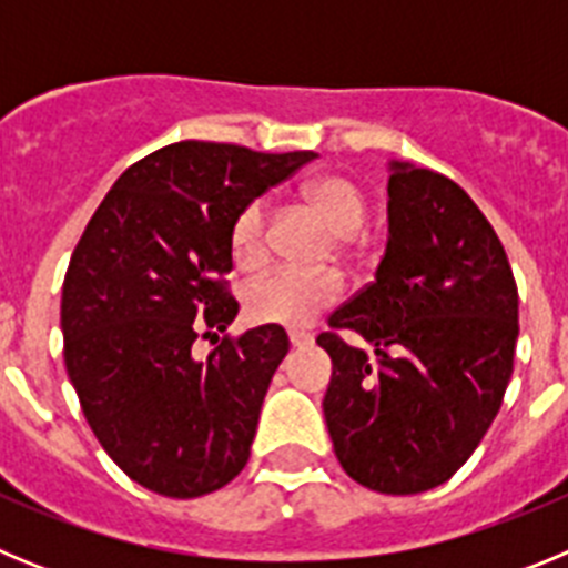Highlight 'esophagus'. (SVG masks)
I'll use <instances>...</instances> for the list:
<instances>
[{"label":"esophagus","mask_w":568,"mask_h":568,"mask_svg":"<svg viewBox=\"0 0 568 568\" xmlns=\"http://www.w3.org/2000/svg\"><path fill=\"white\" fill-rule=\"evenodd\" d=\"M290 344H293V346H307V344H313V335L304 333V329H290Z\"/></svg>","instance_id":"obj_1"}]
</instances>
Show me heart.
<instances>
[{
	"instance_id": "obj_1",
	"label": "heart",
	"mask_w": 568,
	"mask_h": 568,
	"mask_svg": "<svg viewBox=\"0 0 568 568\" xmlns=\"http://www.w3.org/2000/svg\"><path fill=\"white\" fill-rule=\"evenodd\" d=\"M310 207L338 235H353L366 222V195L346 175H318L304 184ZM270 207L264 199H253L235 213L230 227V253L239 267H255L267 255ZM344 281L338 273H304L278 267L258 275L244 287V313L258 324H307L321 310L341 298Z\"/></svg>"
}]
</instances>
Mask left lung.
Returning <instances> with one entry per match:
<instances>
[{"label": "left lung", "mask_w": 568, "mask_h": 568, "mask_svg": "<svg viewBox=\"0 0 568 568\" xmlns=\"http://www.w3.org/2000/svg\"><path fill=\"white\" fill-rule=\"evenodd\" d=\"M324 418L338 464L381 495H418L469 460L511 378L518 284L464 187L406 162L389 175L375 281L327 318ZM353 328L369 351L337 333Z\"/></svg>", "instance_id": "obj_1"}]
</instances>
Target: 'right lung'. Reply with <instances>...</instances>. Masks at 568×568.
<instances>
[{
	"label": "right lung",
	"mask_w": 568,
	"mask_h": 568,
	"mask_svg": "<svg viewBox=\"0 0 568 568\" xmlns=\"http://www.w3.org/2000/svg\"><path fill=\"white\" fill-rule=\"evenodd\" d=\"M315 159L175 142L130 164L70 255L62 287L64 366L90 429L130 480L202 498L244 469L261 404L290 349L278 324L224 335L230 227L241 207Z\"/></svg>",
	"instance_id": "1"
}]
</instances>
